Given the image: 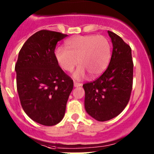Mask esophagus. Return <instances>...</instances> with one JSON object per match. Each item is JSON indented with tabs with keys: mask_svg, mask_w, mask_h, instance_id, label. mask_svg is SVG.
Returning a JSON list of instances; mask_svg holds the SVG:
<instances>
[{
	"mask_svg": "<svg viewBox=\"0 0 154 154\" xmlns=\"http://www.w3.org/2000/svg\"><path fill=\"white\" fill-rule=\"evenodd\" d=\"M82 83H78V82L77 81H74V86L75 87H78V86H82Z\"/></svg>",
	"mask_w": 154,
	"mask_h": 154,
	"instance_id": "esophagus-1",
	"label": "esophagus"
}]
</instances>
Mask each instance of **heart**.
I'll use <instances>...</instances> for the list:
<instances>
[{
    "instance_id": "1",
    "label": "heart",
    "mask_w": 154,
    "mask_h": 154,
    "mask_svg": "<svg viewBox=\"0 0 154 154\" xmlns=\"http://www.w3.org/2000/svg\"><path fill=\"white\" fill-rule=\"evenodd\" d=\"M66 48L58 47L55 50V57L64 71L71 72L80 63L73 76L80 80L86 71L91 77H96L106 69L110 57L111 46L104 35H77L66 41Z\"/></svg>"
}]
</instances>
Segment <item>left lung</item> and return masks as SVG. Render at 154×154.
<instances>
[{
  "instance_id": "8db88e82",
  "label": "left lung",
  "mask_w": 154,
  "mask_h": 154,
  "mask_svg": "<svg viewBox=\"0 0 154 154\" xmlns=\"http://www.w3.org/2000/svg\"><path fill=\"white\" fill-rule=\"evenodd\" d=\"M108 33L113 45L109 64L100 77L83 85L86 111L98 122L119 116L128 103L133 88L131 48L117 34Z\"/></svg>"
}]
</instances>
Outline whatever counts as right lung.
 <instances>
[{
	"label": "right lung",
	"mask_w": 154,
	"mask_h": 154,
	"mask_svg": "<svg viewBox=\"0 0 154 154\" xmlns=\"http://www.w3.org/2000/svg\"><path fill=\"white\" fill-rule=\"evenodd\" d=\"M68 35L42 29L25 42L15 66L21 106L34 122L45 126L60 123L74 86L73 80L55 57L57 42Z\"/></svg>",
	"instance_id": "obj_1"
}]
</instances>
